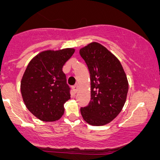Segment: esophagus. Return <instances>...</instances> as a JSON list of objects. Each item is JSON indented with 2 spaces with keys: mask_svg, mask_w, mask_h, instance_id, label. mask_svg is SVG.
Returning <instances> with one entry per match:
<instances>
[{
  "mask_svg": "<svg viewBox=\"0 0 160 160\" xmlns=\"http://www.w3.org/2000/svg\"><path fill=\"white\" fill-rule=\"evenodd\" d=\"M72 90H73L74 93H76L77 92V90H78V85L76 84V85H74V86H72Z\"/></svg>",
  "mask_w": 160,
  "mask_h": 160,
  "instance_id": "1",
  "label": "esophagus"
}]
</instances>
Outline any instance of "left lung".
Wrapping results in <instances>:
<instances>
[{"instance_id":"obj_1","label":"left lung","mask_w":160,"mask_h":160,"mask_svg":"<svg viewBox=\"0 0 160 160\" xmlns=\"http://www.w3.org/2000/svg\"><path fill=\"white\" fill-rule=\"evenodd\" d=\"M90 77V101L80 108L83 120L91 125H104L121 112L128 90L126 74L120 61L98 42L80 50Z\"/></svg>"}]
</instances>
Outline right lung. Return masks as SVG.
Listing matches in <instances>:
<instances>
[{
  "label": "right lung",
  "instance_id": "right-lung-1",
  "mask_svg": "<svg viewBox=\"0 0 160 160\" xmlns=\"http://www.w3.org/2000/svg\"><path fill=\"white\" fill-rule=\"evenodd\" d=\"M74 49L47 50L38 53L28 63L21 92L25 106L43 122H55L64 113V104L70 99V88L62 72Z\"/></svg>",
  "mask_w": 160,
  "mask_h": 160
}]
</instances>
